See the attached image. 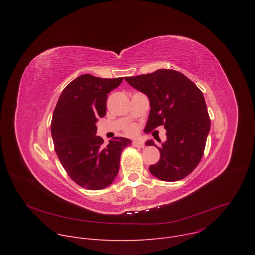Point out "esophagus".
Returning a JSON list of instances; mask_svg holds the SVG:
<instances>
[{
	"mask_svg": "<svg viewBox=\"0 0 255 255\" xmlns=\"http://www.w3.org/2000/svg\"><path fill=\"white\" fill-rule=\"evenodd\" d=\"M132 144L135 147H144V142L141 140H134Z\"/></svg>",
	"mask_w": 255,
	"mask_h": 255,
	"instance_id": "esophagus-1",
	"label": "esophagus"
}]
</instances>
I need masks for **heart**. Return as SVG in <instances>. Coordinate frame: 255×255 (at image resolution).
<instances>
[{
    "label": "heart",
    "instance_id": "heart-1",
    "mask_svg": "<svg viewBox=\"0 0 255 255\" xmlns=\"http://www.w3.org/2000/svg\"><path fill=\"white\" fill-rule=\"evenodd\" d=\"M137 131V128L134 125H129L128 127H126V133L128 135H134Z\"/></svg>",
    "mask_w": 255,
    "mask_h": 255
}]
</instances>
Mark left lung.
I'll use <instances>...</instances> for the list:
<instances>
[{
    "label": "left lung",
    "mask_w": 255,
    "mask_h": 255,
    "mask_svg": "<svg viewBox=\"0 0 255 255\" xmlns=\"http://www.w3.org/2000/svg\"><path fill=\"white\" fill-rule=\"evenodd\" d=\"M135 90L146 95L150 112L145 131L163 125L166 140L158 148L156 164L149 171L164 181L189 175L202 159L211 120L201 90L185 75L173 69H158L152 74L124 78Z\"/></svg>",
    "instance_id": "obj_1"
}]
</instances>
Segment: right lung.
Masks as SVG:
<instances>
[{
    "instance_id": "1",
    "label": "right lung",
    "mask_w": 255,
    "mask_h": 255,
    "mask_svg": "<svg viewBox=\"0 0 255 255\" xmlns=\"http://www.w3.org/2000/svg\"><path fill=\"white\" fill-rule=\"evenodd\" d=\"M122 81L82 75L65 87L54 109L51 135L55 152L69 177L88 190L105 189L113 183L121 153L131 145L124 137L105 145L96 135L97 122L106 115L108 94Z\"/></svg>"
}]
</instances>
